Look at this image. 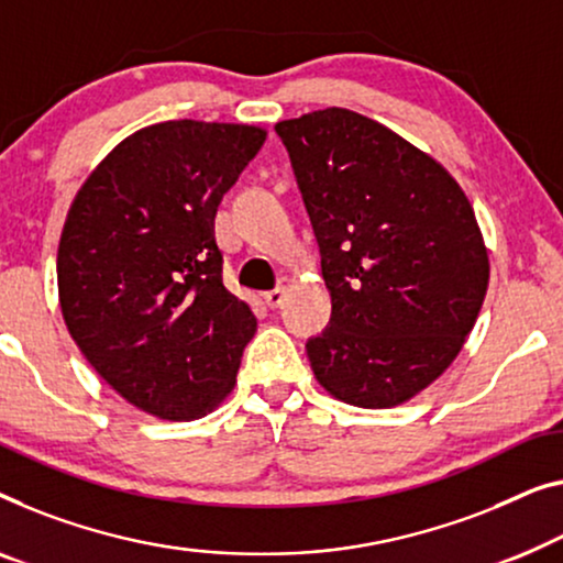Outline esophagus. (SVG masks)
<instances>
[{"instance_id":"esophagus-1","label":"esophagus","mask_w":563,"mask_h":563,"mask_svg":"<svg viewBox=\"0 0 563 563\" xmlns=\"http://www.w3.org/2000/svg\"><path fill=\"white\" fill-rule=\"evenodd\" d=\"M287 287H289V279H279V284H276V289L272 291H264V305L268 309H276L284 301V295H287Z\"/></svg>"}]
</instances>
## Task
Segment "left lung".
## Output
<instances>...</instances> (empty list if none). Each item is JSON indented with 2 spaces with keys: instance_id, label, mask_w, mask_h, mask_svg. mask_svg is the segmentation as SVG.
<instances>
[{
  "instance_id": "left-lung-1",
  "label": "left lung",
  "mask_w": 563,
  "mask_h": 563,
  "mask_svg": "<svg viewBox=\"0 0 563 563\" xmlns=\"http://www.w3.org/2000/svg\"><path fill=\"white\" fill-rule=\"evenodd\" d=\"M287 146L332 297L307 340L320 386L361 409L409 401L475 328L490 264L457 180L378 121L347 109L274 126Z\"/></svg>"
}]
</instances>
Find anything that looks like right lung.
<instances>
[{
	"instance_id": "obj_1",
	"label": "right lung",
	"mask_w": 563,
	"mask_h": 563,
	"mask_svg": "<svg viewBox=\"0 0 563 563\" xmlns=\"http://www.w3.org/2000/svg\"><path fill=\"white\" fill-rule=\"evenodd\" d=\"M264 129L165 121L126 136L65 218L63 320L96 373L129 404L190 421L231 394L256 332L223 284L216 213Z\"/></svg>"
}]
</instances>
